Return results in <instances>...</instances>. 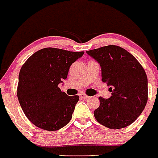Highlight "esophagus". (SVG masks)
<instances>
[{"label":"esophagus","mask_w":158,"mask_h":158,"mask_svg":"<svg viewBox=\"0 0 158 158\" xmlns=\"http://www.w3.org/2000/svg\"><path fill=\"white\" fill-rule=\"evenodd\" d=\"M80 97H81V98H83L84 100H87L89 98V96H87V95H85V94H80Z\"/></svg>","instance_id":"esophagus-1"}]
</instances>
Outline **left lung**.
<instances>
[{
    "label": "left lung",
    "mask_w": 158,
    "mask_h": 158,
    "mask_svg": "<svg viewBox=\"0 0 158 158\" xmlns=\"http://www.w3.org/2000/svg\"><path fill=\"white\" fill-rule=\"evenodd\" d=\"M99 62L102 80L110 86L112 96H100V106L94 112L96 121L106 128L123 129L141 114L148 100L147 76L141 64L120 46L106 45L87 51Z\"/></svg>",
    "instance_id": "obj_1"
}]
</instances>
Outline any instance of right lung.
Wrapping results in <instances>:
<instances>
[{"label":"right lung","instance_id":"obj_1","mask_svg":"<svg viewBox=\"0 0 158 158\" xmlns=\"http://www.w3.org/2000/svg\"><path fill=\"white\" fill-rule=\"evenodd\" d=\"M84 52L47 47L35 52L20 69L17 95L25 116L34 125L54 131L72 118L79 96H68L58 85Z\"/></svg>","mask_w":158,"mask_h":158}]
</instances>
